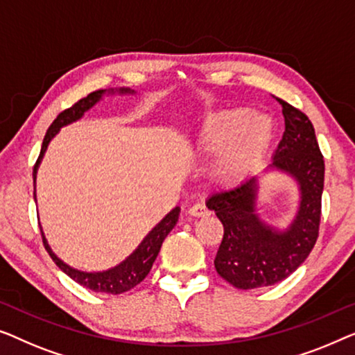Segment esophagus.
Instances as JSON below:
<instances>
[{"mask_svg": "<svg viewBox=\"0 0 355 355\" xmlns=\"http://www.w3.org/2000/svg\"><path fill=\"white\" fill-rule=\"evenodd\" d=\"M188 214L193 217H207L211 212H209V209L204 204H194V206L188 209Z\"/></svg>", "mask_w": 355, "mask_h": 355, "instance_id": "obj_1", "label": "esophagus"}]
</instances>
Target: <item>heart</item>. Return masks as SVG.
<instances>
[{
    "mask_svg": "<svg viewBox=\"0 0 355 355\" xmlns=\"http://www.w3.org/2000/svg\"><path fill=\"white\" fill-rule=\"evenodd\" d=\"M275 125L267 116H254L251 109L234 107L209 114L194 132L189 151L196 157L214 159L211 175L225 188L243 184L267 156Z\"/></svg>",
    "mask_w": 355,
    "mask_h": 355,
    "instance_id": "obj_1",
    "label": "heart"
}]
</instances>
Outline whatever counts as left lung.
I'll use <instances>...</instances> for the list:
<instances>
[{"instance_id": "left-lung-1", "label": "left lung", "mask_w": 355, "mask_h": 355, "mask_svg": "<svg viewBox=\"0 0 355 355\" xmlns=\"http://www.w3.org/2000/svg\"><path fill=\"white\" fill-rule=\"evenodd\" d=\"M278 101L284 133L263 172L284 173L296 182L299 204L291 223L282 230L259 216V175L233 189L214 193L206 201L223 225L214 266L238 289L272 286L288 278L306 261L318 236L325 162L309 117L283 99Z\"/></svg>"}]
</instances>
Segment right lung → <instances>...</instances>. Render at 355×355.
<instances>
[{
    "label": "right lung",
    "mask_w": 355,
    "mask_h": 355,
    "mask_svg": "<svg viewBox=\"0 0 355 355\" xmlns=\"http://www.w3.org/2000/svg\"><path fill=\"white\" fill-rule=\"evenodd\" d=\"M135 94L133 89L130 88H111V89H98V92L89 93L87 98L80 99L78 103L73 104L72 107L66 109V111L59 114V116L54 119V122L51 123V127L48 128L46 135H44L43 144H42V151H40L38 161L33 167V187H37V172L40 164H42V159L46 153L48 144L51 143V139L56 137L59 133V130L66 125H71V123L80 121L83 117V114L89 111L94 104L99 103L103 99L104 94ZM33 196L37 199V189L33 191ZM178 216H180V207L172 209L171 212L167 214L166 217L162 218L161 222L154 227L151 232H149L146 236L143 238V241L138 244V248L130 254V256L122 261L119 266L107 268V270L103 272H83V270H77L71 266H67L66 262L61 261L56 254L53 252L51 246H49L46 238H44L43 228L42 230V238H43V244L46 248V251L54 263L61 268V270L66 273V275L71 277L73 282H77L82 286L92 289L94 293H107V294H122L137 286L138 283H141L146 275L151 270L154 261H156L159 251H161V246L164 243V239L168 233L172 232V228L177 225L178 222Z\"/></svg>",
    "instance_id": "1"
}]
</instances>
